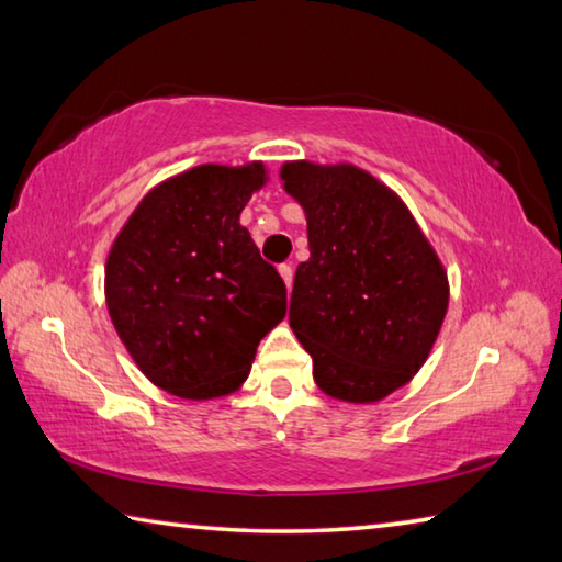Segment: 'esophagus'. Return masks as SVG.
Returning a JSON list of instances; mask_svg holds the SVG:
<instances>
[{"instance_id": "obj_1", "label": "esophagus", "mask_w": 562, "mask_h": 562, "mask_svg": "<svg viewBox=\"0 0 562 562\" xmlns=\"http://www.w3.org/2000/svg\"><path fill=\"white\" fill-rule=\"evenodd\" d=\"M280 278L284 280V288L292 290V278H294L292 265H280Z\"/></svg>"}]
</instances>
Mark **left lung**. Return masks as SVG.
<instances>
[{
	"label": "left lung",
	"instance_id": "left-lung-1",
	"mask_svg": "<svg viewBox=\"0 0 562 562\" xmlns=\"http://www.w3.org/2000/svg\"><path fill=\"white\" fill-rule=\"evenodd\" d=\"M284 193L307 217L290 327L331 398L382 402L429 359L449 310V274L392 188L351 164L288 160Z\"/></svg>",
	"mask_w": 562,
	"mask_h": 562
}]
</instances>
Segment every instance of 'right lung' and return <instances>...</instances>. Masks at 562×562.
Masks as SVG:
<instances>
[{
	"instance_id": "obj_1",
	"label": "right lung",
	"mask_w": 562,
	"mask_h": 562,
	"mask_svg": "<svg viewBox=\"0 0 562 562\" xmlns=\"http://www.w3.org/2000/svg\"><path fill=\"white\" fill-rule=\"evenodd\" d=\"M265 183L260 160L183 170L148 190L111 245L113 329L168 394L207 402L237 392L260 339L284 319V282L240 225Z\"/></svg>"
}]
</instances>
